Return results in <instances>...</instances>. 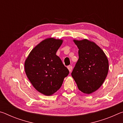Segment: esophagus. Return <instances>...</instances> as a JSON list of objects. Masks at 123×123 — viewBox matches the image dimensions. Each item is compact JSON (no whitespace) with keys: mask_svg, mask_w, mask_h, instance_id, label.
<instances>
[{"mask_svg":"<svg viewBox=\"0 0 123 123\" xmlns=\"http://www.w3.org/2000/svg\"><path fill=\"white\" fill-rule=\"evenodd\" d=\"M67 68H68V70H69V71L70 72L72 71V68H73V67L71 66V65H69V66H68V67H67Z\"/></svg>","mask_w":123,"mask_h":123,"instance_id":"1","label":"esophagus"}]
</instances>
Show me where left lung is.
Returning <instances> with one entry per match:
<instances>
[{
    "mask_svg": "<svg viewBox=\"0 0 123 123\" xmlns=\"http://www.w3.org/2000/svg\"><path fill=\"white\" fill-rule=\"evenodd\" d=\"M73 41L79 48V59L72 76L79 90L91 94L105 81L109 72V61L103 50L93 42L87 39Z\"/></svg>",
    "mask_w": 123,
    "mask_h": 123,
    "instance_id": "1",
    "label": "left lung"
}]
</instances>
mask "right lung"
I'll return each instance as SVG.
<instances>
[{
    "mask_svg": "<svg viewBox=\"0 0 123 123\" xmlns=\"http://www.w3.org/2000/svg\"><path fill=\"white\" fill-rule=\"evenodd\" d=\"M63 40L44 39L37 45L25 61L26 76L34 88L45 95H51L61 87L69 70L56 55Z\"/></svg>",
    "mask_w": 123,
    "mask_h": 123,
    "instance_id": "add662e5",
    "label": "right lung"
}]
</instances>
